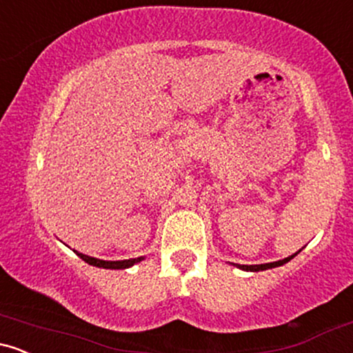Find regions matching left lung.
<instances>
[{"label":"left lung","mask_w":353,"mask_h":353,"mask_svg":"<svg viewBox=\"0 0 353 353\" xmlns=\"http://www.w3.org/2000/svg\"><path fill=\"white\" fill-rule=\"evenodd\" d=\"M301 252V250H299ZM299 252H295L294 255H289V257L282 259V261H277V262H269V264H259V265H241V264H236L239 269L242 270H250V272H259V270H267V269H272V267H279V265H283L285 262H289L290 259H294L295 255H297Z\"/></svg>","instance_id":"1"}]
</instances>
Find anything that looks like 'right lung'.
<instances>
[{
	"label": "right lung",
	"instance_id": "right-lung-1",
	"mask_svg": "<svg viewBox=\"0 0 353 353\" xmlns=\"http://www.w3.org/2000/svg\"><path fill=\"white\" fill-rule=\"evenodd\" d=\"M74 252L78 254L84 262H88L89 265L103 267V269H128V267H132L144 259V257H137V259H125V261H101V259L89 257V255H86V254H81V252H78V250H74Z\"/></svg>",
	"mask_w": 353,
	"mask_h": 353
}]
</instances>
